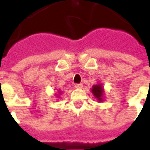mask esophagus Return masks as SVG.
<instances>
[{"instance_id":"34e87169","label":"esophagus","mask_w":150,"mask_h":150,"mask_svg":"<svg viewBox=\"0 0 150 150\" xmlns=\"http://www.w3.org/2000/svg\"><path fill=\"white\" fill-rule=\"evenodd\" d=\"M75 88H77V89H80V88H83V84L82 83H76L75 85Z\"/></svg>"}]
</instances>
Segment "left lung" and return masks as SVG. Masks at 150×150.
I'll use <instances>...</instances> for the list:
<instances>
[{"label":"left lung","instance_id":"obj_1","mask_svg":"<svg viewBox=\"0 0 150 150\" xmlns=\"http://www.w3.org/2000/svg\"><path fill=\"white\" fill-rule=\"evenodd\" d=\"M91 93L93 94L94 97L100 103L103 102L104 100V89L103 84L100 83H98L97 84H95L91 88Z\"/></svg>","mask_w":150,"mask_h":150}]
</instances>
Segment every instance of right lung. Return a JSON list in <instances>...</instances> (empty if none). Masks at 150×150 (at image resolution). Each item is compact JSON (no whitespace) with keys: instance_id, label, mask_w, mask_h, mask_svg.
<instances>
[{"instance_id":"add662e5","label":"right lung","mask_w":150,"mask_h":150,"mask_svg":"<svg viewBox=\"0 0 150 150\" xmlns=\"http://www.w3.org/2000/svg\"><path fill=\"white\" fill-rule=\"evenodd\" d=\"M59 94H61V91H60V90H59V91H58V94H55V95L59 96ZM57 97H59V96H57Z\"/></svg>"}]
</instances>
